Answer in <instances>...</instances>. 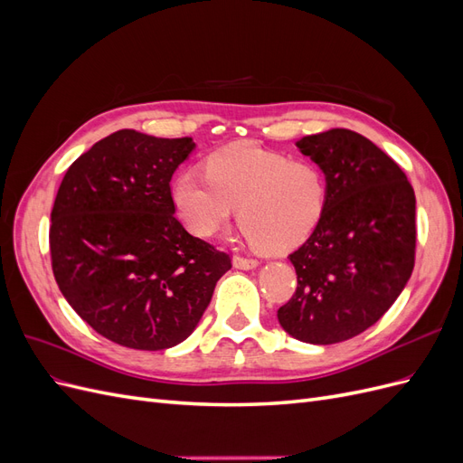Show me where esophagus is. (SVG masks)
Listing matches in <instances>:
<instances>
[{
  "label": "esophagus",
  "instance_id": "1",
  "mask_svg": "<svg viewBox=\"0 0 463 463\" xmlns=\"http://www.w3.org/2000/svg\"><path fill=\"white\" fill-rule=\"evenodd\" d=\"M233 266L240 270H253L259 266V260L245 259V257H233Z\"/></svg>",
  "mask_w": 463,
  "mask_h": 463
}]
</instances>
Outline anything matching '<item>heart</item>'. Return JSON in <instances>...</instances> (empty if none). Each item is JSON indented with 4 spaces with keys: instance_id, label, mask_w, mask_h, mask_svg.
Here are the masks:
<instances>
[{
    "instance_id": "heart-1",
    "label": "heart",
    "mask_w": 463,
    "mask_h": 463,
    "mask_svg": "<svg viewBox=\"0 0 463 463\" xmlns=\"http://www.w3.org/2000/svg\"><path fill=\"white\" fill-rule=\"evenodd\" d=\"M204 172L179 174L172 189L179 218L194 235L220 232L237 206L243 240L279 253L305 241L325 213L326 179L309 160L232 145L210 154Z\"/></svg>"
}]
</instances>
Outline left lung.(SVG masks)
Masks as SVG:
<instances>
[{"instance_id":"left-lung-1","label":"left lung","mask_w":463,"mask_h":463,"mask_svg":"<svg viewBox=\"0 0 463 463\" xmlns=\"http://www.w3.org/2000/svg\"><path fill=\"white\" fill-rule=\"evenodd\" d=\"M298 150L325 174L326 206L289 260L298 274L278 322L293 338L330 345L365 332L400 298L415 262V193L367 137L330 129Z\"/></svg>"}]
</instances>
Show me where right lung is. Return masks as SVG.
<instances>
[{
  "label": "right lung",
  "instance_id": "add662e5",
  "mask_svg": "<svg viewBox=\"0 0 463 463\" xmlns=\"http://www.w3.org/2000/svg\"><path fill=\"white\" fill-rule=\"evenodd\" d=\"M191 137L121 129L69 167L52 210V269L73 311L104 338L160 352L199 326L226 253L174 216L170 181Z\"/></svg>",
  "mask_w": 463,
  "mask_h": 463
}]
</instances>
